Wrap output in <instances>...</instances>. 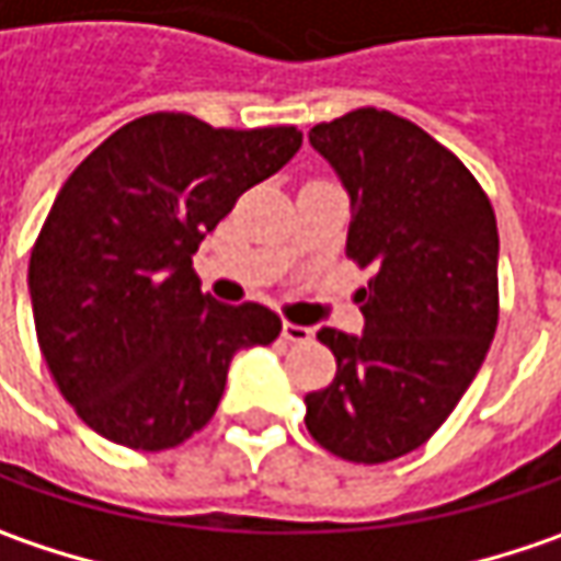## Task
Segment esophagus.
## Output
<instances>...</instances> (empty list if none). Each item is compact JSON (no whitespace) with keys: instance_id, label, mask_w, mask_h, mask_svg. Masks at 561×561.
Instances as JSON below:
<instances>
[{"instance_id":"esophagus-1","label":"esophagus","mask_w":561,"mask_h":561,"mask_svg":"<svg viewBox=\"0 0 561 561\" xmlns=\"http://www.w3.org/2000/svg\"><path fill=\"white\" fill-rule=\"evenodd\" d=\"M282 339L285 342H295V345H305V342L313 339V329L298 327V323H282Z\"/></svg>"}]
</instances>
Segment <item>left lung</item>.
<instances>
[{
    "instance_id": "1",
    "label": "left lung",
    "mask_w": 561,
    "mask_h": 561,
    "mask_svg": "<svg viewBox=\"0 0 561 561\" xmlns=\"http://www.w3.org/2000/svg\"><path fill=\"white\" fill-rule=\"evenodd\" d=\"M307 137L348 191V256L374 279L357 291L360 335L317 332L335 379L307 396L305 424L332 455L379 465L424 446L490 352L496 216L461 159L392 112L354 110Z\"/></svg>"
}]
</instances>
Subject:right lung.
I'll list each match as a JSON object with an SVG mask.
<instances>
[{
	"mask_svg": "<svg viewBox=\"0 0 561 561\" xmlns=\"http://www.w3.org/2000/svg\"><path fill=\"white\" fill-rule=\"evenodd\" d=\"M298 147L291 125L232 131L153 112L61 184L27 288L39 352L90 430L128 449H172L216 414L234 354L276 342L279 317L204 295L191 256Z\"/></svg>",
	"mask_w": 561,
	"mask_h": 561,
	"instance_id": "right-lung-1",
	"label": "right lung"
}]
</instances>
